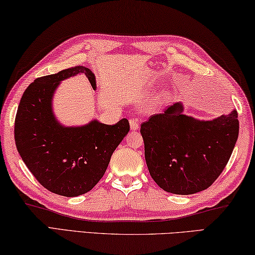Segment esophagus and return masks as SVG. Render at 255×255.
Instances as JSON below:
<instances>
[{
  "label": "esophagus",
  "mask_w": 255,
  "mask_h": 255,
  "mask_svg": "<svg viewBox=\"0 0 255 255\" xmlns=\"http://www.w3.org/2000/svg\"><path fill=\"white\" fill-rule=\"evenodd\" d=\"M130 128L132 131H137L139 130V123H137V121L135 119H130Z\"/></svg>",
  "instance_id": "esophagus-1"
}]
</instances>
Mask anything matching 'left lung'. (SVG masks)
<instances>
[{"mask_svg": "<svg viewBox=\"0 0 255 255\" xmlns=\"http://www.w3.org/2000/svg\"><path fill=\"white\" fill-rule=\"evenodd\" d=\"M181 102L141 125L150 176L176 195L207 189L229 162L239 137L236 111L213 120L184 114Z\"/></svg>", "mask_w": 255, "mask_h": 255, "instance_id": "obj_1", "label": "left lung"}]
</instances>
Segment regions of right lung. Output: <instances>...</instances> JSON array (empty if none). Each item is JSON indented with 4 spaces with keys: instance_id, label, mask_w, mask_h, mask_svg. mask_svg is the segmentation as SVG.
I'll return each mask as SVG.
<instances>
[{
    "instance_id": "add662e5",
    "label": "right lung",
    "mask_w": 255,
    "mask_h": 255,
    "mask_svg": "<svg viewBox=\"0 0 255 255\" xmlns=\"http://www.w3.org/2000/svg\"><path fill=\"white\" fill-rule=\"evenodd\" d=\"M83 74L94 91L91 69L78 66L35 79L17 107L14 139L17 152L40 184L51 193L76 197L88 193L102 179L112 154L130 131L127 119L107 125L94 119L67 127L53 112V96L62 80Z\"/></svg>"
}]
</instances>
